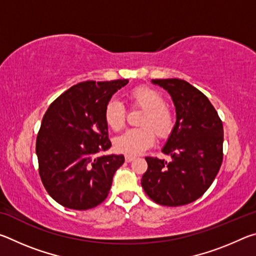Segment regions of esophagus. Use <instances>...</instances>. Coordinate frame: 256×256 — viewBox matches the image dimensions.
<instances>
[{
    "label": "esophagus",
    "instance_id": "esophagus-1",
    "mask_svg": "<svg viewBox=\"0 0 256 256\" xmlns=\"http://www.w3.org/2000/svg\"><path fill=\"white\" fill-rule=\"evenodd\" d=\"M134 159H136V158H134L133 156H128V154L125 156V162H133Z\"/></svg>",
    "mask_w": 256,
    "mask_h": 256
}]
</instances>
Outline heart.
<instances>
[{
    "instance_id": "obj_1",
    "label": "heart",
    "mask_w": 256,
    "mask_h": 256,
    "mask_svg": "<svg viewBox=\"0 0 256 256\" xmlns=\"http://www.w3.org/2000/svg\"><path fill=\"white\" fill-rule=\"evenodd\" d=\"M132 107H140L146 112L142 115V128H130L114 140V148L118 152L128 156L140 154L152 146L156 140L154 133L159 138L170 136L175 126L172 112L166 106V100L158 90L141 86L130 92ZM126 108L118 99L108 100L104 110V118L112 131H120L126 123Z\"/></svg>"
}]
</instances>
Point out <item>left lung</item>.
I'll use <instances>...</instances> for the list:
<instances>
[{
  "mask_svg": "<svg viewBox=\"0 0 256 256\" xmlns=\"http://www.w3.org/2000/svg\"><path fill=\"white\" fill-rule=\"evenodd\" d=\"M172 96L176 123L162 152L170 162L146 157L148 170L141 185L160 206H185L210 188L222 162L224 128L218 112L204 94L188 81L156 79Z\"/></svg>",
  "mask_w": 256,
  "mask_h": 256,
  "instance_id": "obj_1",
  "label": "left lung"
}]
</instances>
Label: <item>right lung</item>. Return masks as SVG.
<instances>
[{
    "label": "right lung",
    "mask_w": 256,
    "mask_h": 256,
    "mask_svg": "<svg viewBox=\"0 0 256 256\" xmlns=\"http://www.w3.org/2000/svg\"><path fill=\"white\" fill-rule=\"evenodd\" d=\"M128 80L84 81L50 104L36 140L40 180L60 206L88 210L105 201L123 154L98 156L112 146L104 110Z\"/></svg>",
    "instance_id": "1"
}]
</instances>
